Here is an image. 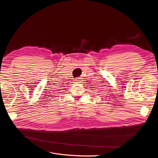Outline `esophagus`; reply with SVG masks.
<instances>
[{
    "label": "esophagus",
    "instance_id": "obj_1",
    "mask_svg": "<svg viewBox=\"0 0 158 158\" xmlns=\"http://www.w3.org/2000/svg\"><path fill=\"white\" fill-rule=\"evenodd\" d=\"M75 82H82V78H81V77H78V78H76V79H75Z\"/></svg>",
    "mask_w": 158,
    "mask_h": 158
}]
</instances>
